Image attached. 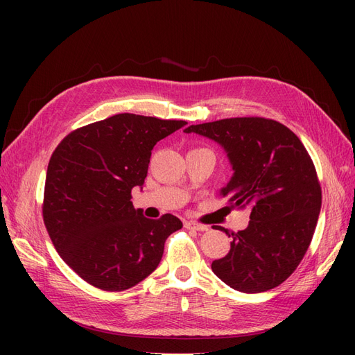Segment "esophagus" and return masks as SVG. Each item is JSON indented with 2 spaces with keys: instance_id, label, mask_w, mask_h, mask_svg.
Returning a JSON list of instances; mask_svg holds the SVG:
<instances>
[{
  "instance_id": "esophagus-1",
  "label": "esophagus",
  "mask_w": 355,
  "mask_h": 355,
  "mask_svg": "<svg viewBox=\"0 0 355 355\" xmlns=\"http://www.w3.org/2000/svg\"><path fill=\"white\" fill-rule=\"evenodd\" d=\"M185 228H187V230H194V231H207V230H209L207 225L197 223V222H192V220L185 222Z\"/></svg>"
}]
</instances>
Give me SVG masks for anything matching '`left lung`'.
<instances>
[{"mask_svg":"<svg viewBox=\"0 0 355 355\" xmlns=\"http://www.w3.org/2000/svg\"><path fill=\"white\" fill-rule=\"evenodd\" d=\"M184 132L223 146L234 175L220 194L230 210H252L249 227L231 234V249L213 261V272L244 293L280 286L304 259L321 207L320 180L305 146L290 128L262 116L225 118Z\"/></svg>","mask_w":355,"mask_h":355,"instance_id":"obj_1","label":"left lung"}]
</instances>
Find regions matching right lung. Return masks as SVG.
<instances>
[{
    "mask_svg": "<svg viewBox=\"0 0 355 355\" xmlns=\"http://www.w3.org/2000/svg\"><path fill=\"white\" fill-rule=\"evenodd\" d=\"M185 124L116 114L72 130L53 151L42 219L58 253L84 282L123 292L158 266L182 222L170 213L144 218L132 189L144 185L155 144Z\"/></svg>",
    "mask_w": 355,
    "mask_h": 355,
    "instance_id": "obj_1",
    "label": "right lung"
}]
</instances>
